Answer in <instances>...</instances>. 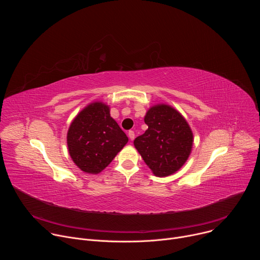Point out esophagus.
<instances>
[{"label": "esophagus", "mask_w": 260, "mask_h": 260, "mask_svg": "<svg viewBox=\"0 0 260 260\" xmlns=\"http://www.w3.org/2000/svg\"><path fill=\"white\" fill-rule=\"evenodd\" d=\"M128 138H129L132 141L135 139V133H134V131H129V132H128Z\"/></svg>", "instance_id": "1"}]
</instances>
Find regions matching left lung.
<instances>
[{
    "label": "left lung",
    "mask_w": 260,
    "mask_h": 260,
    "mask_svg": "<svg viewBox=\"0 0 260 260\" xmlns=\"http://www.w3.org/2000/svg\"><path fill=\"white\" fill-rule=\"evenodd\" d=\"M144 120L148 129L135 139L136 149L155 176L174 174L191 152L193 135L188 123L168 105L150 108Z\"/></svg>",
    "instance_id": "1"
}]
</instances>
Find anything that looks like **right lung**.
Segmentation results:
<instances>
[{
    "label": "right lung",
    "mask_w": 260,
    "mask_h": 260,
    "mask_svg": "<svg viewBox=\"0 0 260 260\" xmlns=\"http://www.w3.org/2000/svg\"><path fill=\"white\" fill-rule=\"evenodd\" d=\"M128 138L110 116L102 102L84 108L70 125L67 142L69 153L85 173L102 172L127 143Z\"/></svg>",
    "instance_id": "obj_1"
}]
</instances>
